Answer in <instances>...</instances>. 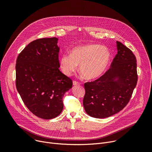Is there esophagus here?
<instances>
[{
    "mask_svg": "<svg viewBox=\"0 0 152 152\" xmlns=\"http://www.w3.org/2000/svg\"><path fill=\"white\" fill-rule=\"evenodd\" d=\"M73 84L74 86H78V85H80L81 84L80 83H79V82H77L76 81H73Z\"/></svg>",
    "mask_w": 152,
    "mask_h": 152,
    "instance_id": "esophagus-1",
    "label": "esophagus"
}]
</instances>
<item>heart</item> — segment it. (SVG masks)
Listing matches in <instances>:
<instances>
[{
	"instance_id": "1",
	"label": "heart",
	"mask_w": 152,
	"mask_h": 152,
	"mask_svg": "<svg viewBox=\"0 0 152 152\" xmlns=\"http://www.w3.org/2000/svg\"><path fill=\"white\" fill-rule=\"evenodd\" d=\"M111 60V53L107 47L96 44H89L75 47L70 54L62 55L60 65L63 72L69 76L79 69L87 79L100 77L107 69Z\"/></svg>"
}]
</instances>
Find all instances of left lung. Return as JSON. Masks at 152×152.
<instances>
[{"label": "left lung", "mask_w": 152, "mask_h": 152, "mask_svg": "<svg viewBox=\"0 0 152 152\" xmlns=\"http://www.w3.org/2000/svg\"><path fill=\"white\" fill-rule=\"evenodd\" d=\"M116 44L118 53L110 69L96 80L84 85V108L94 118L110 117L122 110L129 103L137 85L135 56L120 42L116 41Z\"/></svg>", "instance_id": "8db88e82"}]
</instances>
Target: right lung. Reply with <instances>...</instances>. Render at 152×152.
Here are the masks:
<instances>
[{"instance_id": "obj_1", "label": "right lung", "mask_w": 152, "mask_h": 152, "mask_svg": "<svg viewBox=\"0 0 152 152\" xmlns=\"http://www.w3.org/2000/svg\"><path fill=\"white\" fill-rule=\"evenodd\" d=\"M58 38H41L30 42L18 55L16 87L25 105L36 116L50 119L63 110V97L71 79L60 71Z\"/></svg>"}]
</instances>
